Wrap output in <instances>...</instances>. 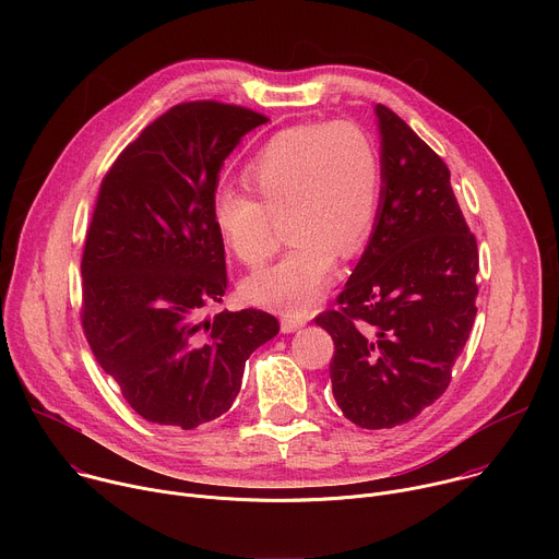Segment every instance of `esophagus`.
Here are the masks:
<instances>
[{
	"mask_svg": "<svg viewBox=\"0 0 559 559\" xmlns=\"http://www.w3.org/2000/svg\"><path fill=\"white\" fill-rule=\"evenodd\" d=\"M305 323H307V316H300V313H283V318H281V330H283L285 334H292V332L305 328Z\"/></svg>",
	"mask_w": 559,
	"mask_h": 559,
	"instance_id": "esophagus-1",
	"label": "esophagus"
}]
</instances>
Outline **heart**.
Here are the masks:
<instances>
[{"label":"heart","mask_w":559,"mask_h":559,"mask_svg":"<svg viewBox=\"0 0 559 559\" xmlns=\"http://www.w3.org/2000/svg\"><path fill=\"white\" fill-rule=\"evenodd\" d=\"M246 179L257 192L218 188L212 223L231 254L254 267L276 246V221L294 238L285 257L243 281V296L287 313L309 311L328 289L338 252L354 254L369 236L382 188L373 136L354 121L300 123L270 136L252 156Z\"/></svg>","instance_id":"1"}]
</instances>
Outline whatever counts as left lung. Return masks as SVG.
I'll return each mask as SVG.
<instances>
[{
    "label": "left lung",
    "mask_w": 559,
    "mask_h": 559,
    "mask_svg": "<svg viewBox=\"0 0 559 559\" xmlns=\"http://www.w3.org/2000/svg\"><path fill=\"white\" fill-rule=\"evenodd\" d=\"M373 234L336 309L313 321L334 338L332 391L345 418L391 429L433 405L475 321L477 243L442 158L386 106Z\"/></svg>",
    "instance_id": "left-lung-1"
}]
</instances>
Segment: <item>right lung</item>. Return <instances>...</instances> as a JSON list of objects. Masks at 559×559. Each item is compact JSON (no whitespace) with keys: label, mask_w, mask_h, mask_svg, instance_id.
<instances>
[{"label":"right lung","mask_w":559,"mask_h":559,"mask_svg":"<svg viewBox=\"0 0 559 559\" xmlns=\"http://www.w3.org/2000/svg\"><path fill=\"white\" fill-rule=\"evenodd\" d=\"M267 117L186 102L154 119L106 173L82 259V328L99 367L145 420L186 431L225 414L246 360L278 334L261 309H203L227 289L210 201L218 170Z\"/></svg>","instance_id":"1"}]
</instances>
